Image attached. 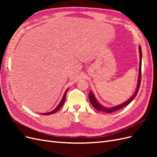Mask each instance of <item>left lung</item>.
<instances>
[{
    "mask_svg": "<svg viewBox=\"0 0 157 157\" xmlns=\"http://www.w3.org/2000/svg\"><path fill=\"white\" fill-rule=\"evenodd\" d=\"M139 50H140V69H139V75H138V80H137V88L135 91V93L134 94V95L127 100L126 101L122 103V104H120V105L113 107H105L103 105H101L100 103H99L97 99H96V98L94 97V95L93 94V93L90 91V94H89V99L92 105H93V107L96 109L98 111H103V112H105L107 113H111L113 112H115L116 111L119 110V109L123 108L124 107L126 106L127 105H128L133 99L135 98V97L136 96V95L139 91V88L140 86V84H141V58H142V53H141V46H139Z\"/></svg>",
    "mask_w": 157,
    "mask_h": 157,
    "instance_id": "obj_1",
    "label": "left lung"
}]
</instances>
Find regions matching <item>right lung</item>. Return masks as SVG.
<instances>
[{"label": "right lung", "instance_id": "obj_1", "mask_svg": "<svg viewBox=\"0 0 157 157\" xmlns=\"http://www.w3.org/2000/svg\"><path fill=\"white\" fill-rule=\"evenodd\" d=\"M67 91H68V89L66 90L65 91V94H64V95H63V98H62V99H61V101H60V103H59V105L57 106V107L56 108V109H54L53 111H50V112H49V113H41V115H52V114H53V113H56L57 111H58L59 109L63 106V105L64 104V102H65V97H66V94H67Z\"/></svg>", "mask_w": 157, "mask_h": 157}]
</instances>
